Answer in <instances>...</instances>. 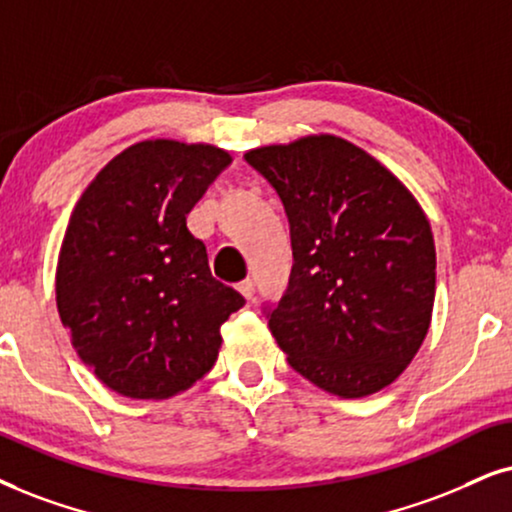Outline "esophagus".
Returning <instances> with one entry per match:
<instances>
[{"mask_svg":"<svg viewBox=\"0 0 512 512\" xmlns=\"http://www.w3.org/2000/svg\"><path fill=\"white\" fill-rule=\"evenodd\" d=\"M238 293H241L245 300H252V297H255V281H252V278H245V281H241L238 283Z\"/></svg>","mask_w":512,"mask_h":512,"instance_id":"esophagus-1","label":"esophagus"}]
</instances>
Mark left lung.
Segmentation results:
<instances>
[{"label": "left lung", "mask_w": 512, "mask_h": 512, "mask_svg": "<svg viewBox=\"0 0 512 512\" xmlns=\"http://www.w3.org/2000/svg\"><path fill=\"white\" fill-rule=\"evenodd\" d=\"M290 224L293 269L264 307L288 364L338 397L383 390L411 364L435 304V241L406 186L321 134L245 153Z\"/></svg>", "instance_id": "left-lung-1"}]
</instances>
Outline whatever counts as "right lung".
Instances as JSON below:
<instances>
[{"label": "right lung", "instance_id": "obj_1", "mask_svg": "<svg viewBox=\"0 0 512 512\" xmlns=\"http://www.w3.org/2000/svg\"><path fill=\"white\" fill-rule=\"evenodd\" d=\"M229 165L208 144L141 141L77 200L58 255V314L80 359L118 394L172 397L215 366L219 328L245 300L212 278L186 215Z\"/></svg>", "mask_w": 512, "mask_h": 512}]
</instances>
